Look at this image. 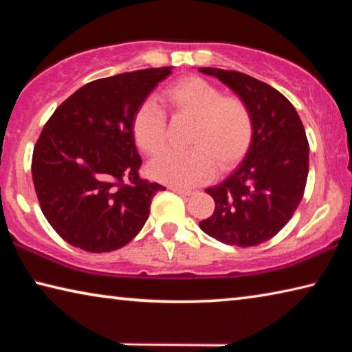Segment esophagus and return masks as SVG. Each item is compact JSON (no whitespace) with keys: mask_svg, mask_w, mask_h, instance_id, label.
Listing matches in <instances>:
<instances>
[{"mask_svg":"<svg viewBox=\"0 0 352 352\" xmlns=\"http://www.w3.org/2000/svg\"><path fill=\"white\" fill-rule=\"evenodd\" d=\"M170 190H174L175 194H180V195H190L192 194V190L189 189H180V188H170Z\"/></svg>","mask_w":352,"mask_h":352,"instance_id":"obj_1","label":"esophagus"}]
</instances>
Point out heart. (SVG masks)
I'll use <instances>...</instances> for the list:
<instances>
[{
  "label": "heart",
  "mask_w": 352,
  "mask_h": 352,
  "mask_svg": "<svg viewBox=\"0 0 352 352\" xmlns=\"http://www.w3.org/2000/svg\"><path fill=\"white\" fill-rule=\"evenodd\" d=\"M163 98L174 115L192 119L184 151H168L148 164L153 180L172 188H194L210 180L216 166L228 169L245 157L253 140V116L236 96H222L216 85L197 76L177 80ZM132 133L147 155H157L166 142V116L153 102L144 100L135 111Z\"/></svg>",
  "instance_id": "obj_1"
}]
</instances>
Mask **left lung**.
Masks as SVG:
<instances>
[{
  "mask_svg": "<svg viewBox=\"0 0 352 352\" xmlns=\"http://www.w3.org/2000/svg\"><path fill=\"white\" fill-rule=\"evenodd\" d=\"M231 88L253 116V140L241 164L212 188L216 201L201 231L228 245L253 247L284 228L305 194L309 142L295 107L275 88L237 71L199 68Z\"/></svg>",
  "mask_w": 352,
  "mask_h": 352,
  "instance_id": "left-lung-1",
  "label": "left lung"
}]
</instances>
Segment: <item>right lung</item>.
I'll return each instance as SVG.
<instances>
[{"mask_svg": "<svg viewBox=\"0 0 352 352\" xmlns=\"http://www.w3.org/2000/svg\"><path fill=\"white\" fill-rule=\"evenodd\" d=\"M172 67L93 80L58 105L32 155L40 208L62 239L90 253L113 252L140 233L153 195L140 177L135 111ZM129 179L130 185H124Z\"/></svg>", "mask_w": 352, "mask_h": 352, "instance_id": "1", "label": "right lung"}]
</instances>
